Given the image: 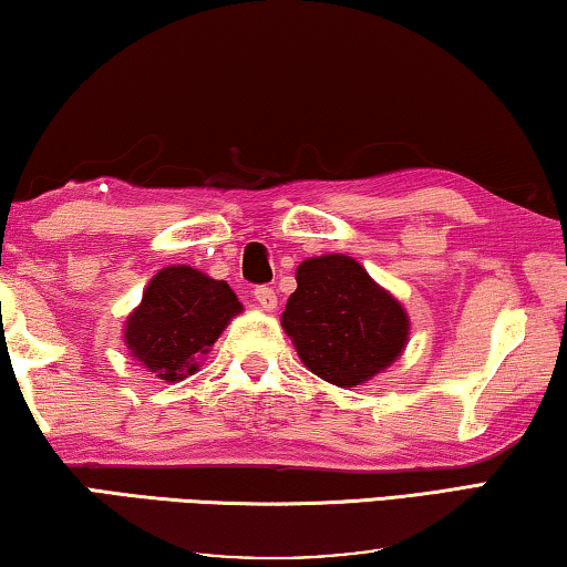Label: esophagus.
<instances>
[{
    "instance_id": "1",
    "label": "esophagus",
    "mask_w": 567,
    "mask_h": 567,
    "mask_svg": "<svg viewBox=\"0 0 567 567\" xmlns=\"http://www.w3.org/2000/svg\"><path fill=\"white\" fill-rule=\"evenodd\" d=\"M255 300L262 305L265 310H275L277 308V292L272 290V287H267V285L255 287Z\"/></svg>"
}]
</instances>
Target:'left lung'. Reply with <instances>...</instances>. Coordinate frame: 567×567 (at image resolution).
<instances>
[{
	"mask_svg": "<svg viewBox=\"0 0 567 567\" xmlns=\"http://www.w3.org/2000/svg\"><path fill=\"white\" fill-rule=\"evenodd\" d=\"M295 280L298 290L285 305L282 328L322 381L353 389L401 355L409 340L406 312L355 259H305Z\"/></svg>",
	"mask_w": 567,
	"mask_h": 567,
	"instance_id": "8db88e82",
	"label": "left lung"
}]
</instances>
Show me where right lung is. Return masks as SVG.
Wrapping results in <instances>:
<instances>
[{
	"label": "right lung",
	"instance_id": "obj_1",
	"mask_svg": "<svg viewBox=\"0 0 567 567\" xmlns=\"http://www.w3.org/2000/svg\"><path fill=\"white\" fill-rule=\"evenodd\" d=\"M241 305L231 287L186 265L166 267L148 282L125 322V343L161 381H182L199 368Z\"/></svg>",
	"mask_w": 567,
	"mask_h": 567
}]
</instances>
